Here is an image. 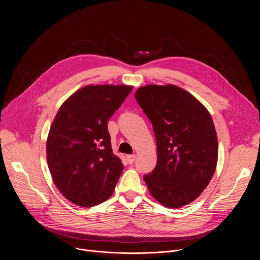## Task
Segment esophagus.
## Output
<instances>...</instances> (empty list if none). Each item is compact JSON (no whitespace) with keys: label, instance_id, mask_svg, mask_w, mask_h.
Instances as JSON below:
<instances>
[{"label":"esophagus","instance_id":"obj_1","mask_svg":"<svg viewBox=\"0 0 260 260\" xmlns=\"http://www.w3.org/2000/svg\"><path fill=\"white\" fill-rule=\"evenodd\" d=\"M126 159H127L128 164H129V165H132V164H134V162H135L136 155H135V154H133V155H126Z\"/></svg>","mask_w":260,"mask_h":260}]
</instances>
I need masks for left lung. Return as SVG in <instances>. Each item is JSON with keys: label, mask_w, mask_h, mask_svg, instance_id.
I'll list each match as a JSON object with an SVG mask.
<instances>
[{"label": "left lung", "mask_w": 260, "mask_h": 260, "mask_svg": "<svg viewBox=\"0 0 260 260\" xmlns=\"http://www.w3.org/2000/svg\"><path fill=\"white\" fill-rule=\"evenodd\" d=\"M135 96L156 139V167L144 175L150 194L170 209L192 203L208 186L218 160L210 112L191 93L173 84L142 86Z\"/></svg>", "instance_id": "8db88e82"}]
</instances>
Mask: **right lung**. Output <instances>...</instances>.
Masks as SVG:
<instances>
[{
  "label": "right lung",
  "mask_w": 260,
  "mask_h": 260,
  "mask_svg": "<svg viewBox=\"0 0 260 260\" xmlns=\"http://www.w3.org/2000/svg\"><path fill=\"white\" fill-rule=\"evenodd\" d=\"M132 85H86L60 106L50 126L46 157L53 183L71 203L90 208L112 196L123 171L111 147L108 120Z\"/></svg>",
  "instance_id": "right-lung-1"
}]
</instances>
